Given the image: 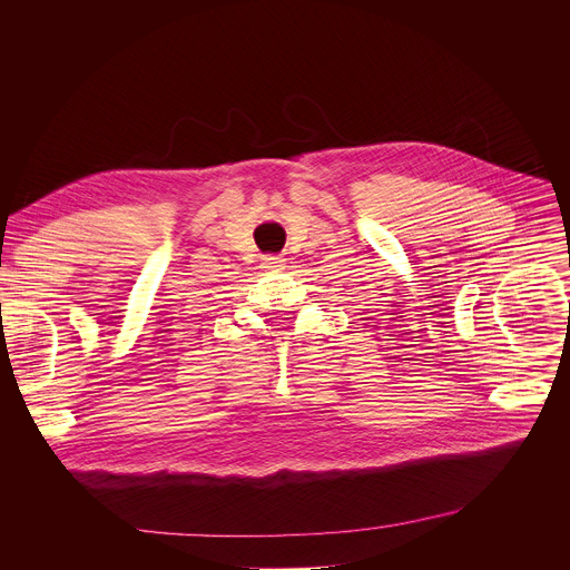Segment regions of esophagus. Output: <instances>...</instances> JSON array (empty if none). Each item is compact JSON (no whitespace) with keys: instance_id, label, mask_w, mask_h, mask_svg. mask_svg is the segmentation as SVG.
Here are the masks:
<instances>
[{"instance_id":"esophagus-1","label":"esophagus","mask_w":570,"mask_h":570,"mask_svg":"<svg viewBox=\"0 0 570 570\" xmlns=\"http://www.w3.org/2000/svg\"><path fill=\"white\" fill-rule=\"evenodd\" d=\"M262 266H264V268H271V271L284 268V257H279V255H264V257H262Z\"/></svg>"}]
</instances>
